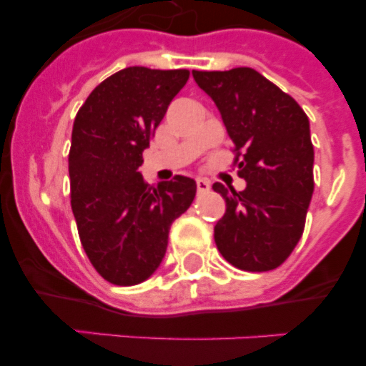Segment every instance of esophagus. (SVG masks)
<instances>
[{
    "instance_id": "34e87169",
    "label": "esophagus",
    "mask_w": 366,
    "mask_h": 366,
    "mask_svg": "<svg viewBox=\"0 0 366 366\" xmlns=\"http://www.w3.org/2000/svg\"><path fill=\"white\" fill-rule=\"evenodd\" d=\"M196 189H198V194L209 192V190H211V181L198 177V179H196Z\"/></svg>"
}]
</instances>
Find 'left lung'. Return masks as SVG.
<instances>
[{
    "mask_svg": "<svg viewBox=\"0 0 366 366\" xmlns=\"http://www.w3.org/2000/svg\"><path fill=\"white\" fill-rule=\"evenodd\" d=\"M192 76L218 106L232 141V164L247 181L242 192L212 185L227 205L214 227L216 247L238 269H274L299 244L312 202L308 115L251 67L192 71Z\"/></svg>",
    "mask_w": 366,
    "mask_h": 366,
    "instance_id": "obj_1",
    "label": "left lung"
}]
</instances>
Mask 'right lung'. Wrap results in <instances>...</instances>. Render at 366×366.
<instances>
[{"label":"right lung","mask_w":366,"mask_h":366,"mask_svg":"<svg viewBox=\"0 0 366 366\" xmlns=\"http://www.w3.org/2000/svg\"><path fill=\"white\" fill-rule=\"evenodd\" d=\"M189 69L126 67L89 93L73 122L71 209L97 273L135 286L159 267L168 231L196 196V181L174 176L148 185L137 168Z\"/></svg>","instance_id":"1"}]
</instances>
